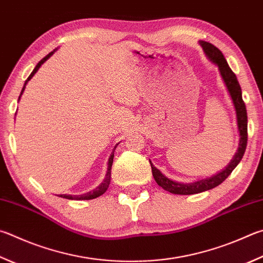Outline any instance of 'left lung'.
<instances>
[{
	"label": "left lung",
	"mask_w": 263,
	"mask_h": 263,
	"mask_svg": "<svg viewBox=\"0 0 263 263\" xmlns=\"http://www.w3.org/2000/svg\"><path fill=\"white\" fill-rule=\"evenodd\" d=\"M199 44L202 47L204 54H206V56L208 57V60L212 61L213 63H215L218 66L219 73H221V77L223 79L224 84L227 86L229 94H230L231 97L233 107H235L238 132H239L240 139H239V145H238L237 153L226 169L222 170L221 173L212 176V177L193 181V183L184 184V183H179V181L171 180L170 178L165 177V176L162 174L159 169L155 168L152 162L149 161L151 166H152L153 177H154L157 185L161 186V187L164 189L165 191H168V192L174 193V194H181V195L195 194V193H200V192H203V191H208L216 187V186L223 183V181L229 177V175L232 173V170L235 169L238 165V163L241 161L242 156L245 154L246 146H247V111H246L245 102L242 101L240 85L238 83L236 74L233 73V71L230 69V66H229L226 57L223 56L221 50L216 48L214 45H212L211 42L199 41Z\"/></svg>",
	"instance_id": "obj_1"
}]
</instances>
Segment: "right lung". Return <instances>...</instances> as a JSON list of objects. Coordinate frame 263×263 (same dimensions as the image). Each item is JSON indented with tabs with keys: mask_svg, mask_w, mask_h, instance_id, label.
I'll return each mask as SVG.
<instances>
[{
	"mask_svg": "<svg viewBox=\"0 0 263 263\" xmlns=\"http://www.w3.org/2000/svg\"><path fill=\"white\" fill-rule=\"evenodd\" d=\"M56 51V49L55 50H52L51 52H49L48 55H47L46 57H44V59H42L39 63L36 64V66L34 68V70L32 71V73L28 76V78H27V80L25 82V84H24V87H23V89H22V92H21V95H19V98H18V100H21V97H22V94H23V92H24V89H25V86H26V84L28 83V80H31V78L33 77V76H34L35 73H36V71L39 70V68L40 66L45 63V62L49 59V57L54 54V52ZM116 147H117V145L115 146V148H114V151H112V153H111V155H110V157H109V161H108V169H107V174H106V177H104V179H103V181L101 184H100L97 189H94L93 191H90V192H87V193H85V194H79V195H71V194H60V197L61 198H65V199H69V200H90V199H95V198H98V197H100V195H102L104 192H106V191L108 190V187H109V184H110V178H111V165H112V160H114V152H115V149H116Z\"/></svg>",
	"mask_w": 263,
	"mask_h": 263,
	"instance_id": "add662e5",
	"label": "right lung"
}]
</instances>
